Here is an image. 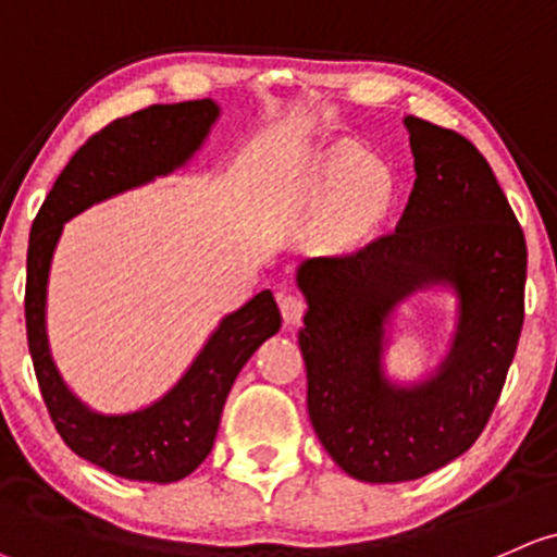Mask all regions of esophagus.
Masks as SVG:
<instances>
[{
	"instance_id": "1",
	"label": "esophagus",
	"mask_w": 557,
	"mask_h": 557,
	"mask_svg": "<svg viewBox=\"0 0 557 557\" xmlns=\"http://www.w3.org/2000/svg\"><path fill=\"white\" fill-rule=\"evenodd\" d=\"M278 307H281V318H284L286 325H297V322L301 320V314H305V310H307V301L301 294L281 292Z\"/></svg>"
}]
</instances>
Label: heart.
Listing matches in <instances>:
<instances>
[{
    "label": "heart",
    "instance_id": "1",
    "mask_svg": "<svg viewBox=\"0 0 557 557\" xmlns=\"http://www.w3.org/2000/svg\"><path fill=\"white\" fill-rule=\"evenodd\" d=\"M346 194V224L359 226L382 209L389 196V181L380 168H363L359 152H341L327 170V188Z\"/></svg>",
    "mask_w": 557,
    "mask_h": 557
}]
</instances>
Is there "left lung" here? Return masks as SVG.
Segmentation results:
<instances>
[{"instance_id": "8db88e82", "label": "left lung", "mask_w": 557, "mask_h": 557, "mask_svg": "<svg viewBox=\"0 0 557 557\" xmlns=\"http://www.w3.org/2000/svg\"><path fill=\"white\" fill-rule=\"evenodd\" d=\"M416 183L393 232L299 268V348L314 434L363 483L429 475L468 451L496 408L524 325L527 243L491 164L451 128L408 115ZM460 297L453 351L413 388L381 372L383 325L425 285Z\"/></svg>"}]
</instances>
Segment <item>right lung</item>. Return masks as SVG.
<instances>
[{
    "instance_id": "right-lung-1",
    "label": "right lung",
    "mask_w": 557,
    "mask_h": 557,
    "mask_svg": "<svg viewBox=\"0 0 557 557\" xmlns=\"http://www.w3.org/2000/svg\"><path fill=\"white\" fill-rule=\"evenodd\" d=\"M219 119L214 100L149 106L115 119L74 152L30 226L25 327L33 369L59 436L74 455L111 475L175 483L209 457L239 369L281 327L271 292L226 314L181 382L149 408L123 416L89 410L61 380L46 338V284L64 222L92 203L183 168Z\"/></svg>"
}]
</instances>
